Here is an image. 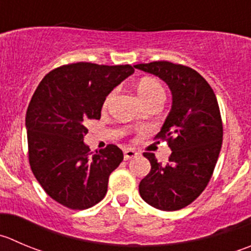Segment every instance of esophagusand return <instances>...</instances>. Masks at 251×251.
Instances as JSON below:
<instances>
[{
  "label": "esophagus",
  "mask_w": 251,
  "mask_h": 251,
  "mask_svg": "<svg viewBox=\"0 0 251 251\" xmlns=\"http://www.w3.org/2000/svg\"><path fill=\"white\" fill-rule=\"evenodd\" d=\"M137 155H138V153L136 152L135 150H131V148L124 151V159L125 160L131 159V158H135V157H137Z\"/></svg>",
  "instance_id": "obj_1"
}]
</instances>
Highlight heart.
Wrapping results in <instances>:
<instances>
[{"label": "heart", "instance_id": "obj_1", "mask_svg": "<svg viewBox=\"0 0 251 251\" xmlns=\"http://www.w3.org/2000/svg\"><path fill=\"white\" fill-rule=\"evenodd\" d=\"M137 92L146 105H148L150 103H153V101H157V100L164 101L165 99V92H164V88H163V86L157 81V79L151 78V77H145V78H142L140 82H138ZM113 97H114V92H111V93H109L108 96H106L105 100H104V108L108 106V104L110 103Z\"/></svg>", "mask_w": 251, "mask_h": 251}]
</instances>
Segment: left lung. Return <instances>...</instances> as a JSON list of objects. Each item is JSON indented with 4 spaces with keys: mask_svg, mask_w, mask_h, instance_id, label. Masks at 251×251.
<instances>
[{
    "mask_svg": "<svg viewBox=\"0 0 251 251\" xmlns=\"http://www.w3.org/2000/svg\"><path fill=\"white\" fill-rule=\"evenodd\" d=\"M133 67L163 79L173 96L172 109L155 136L167 141L172 154L163 164L154 153H143L151 172L141 180L140 195L158 210H180L201 195L215 170L223 138L217 98L207 81L190 67L168 61Z\"/></svg>",
    "mask_w": 251,
    "mask_h": 251,
    "instance_id": "8db88e82",
    "label": "left lung"
}]
</instances>
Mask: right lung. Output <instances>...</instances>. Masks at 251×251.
Returning a JSON list of instances; mask_svg holds the SVG:
<instances>
[{"label":"right lung","mask_w":251,"mask_h":251,"mask_svg":"<svg viewBox=\"0 0 251 251\" xmlns=\"http://www.w3.org/2000/svg\"><path fill=\"white\" fill-rule=\"evenodd\" d=\"M133 72L130 65H64L34 92L25 116L29 164L45 193L65 207L86 210L105 196L123 151L108 145L91 152L86 124L100 119L106 96Z\"/></svg>","instance_id":"1"}]
</instances>
